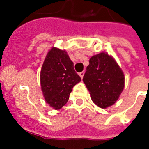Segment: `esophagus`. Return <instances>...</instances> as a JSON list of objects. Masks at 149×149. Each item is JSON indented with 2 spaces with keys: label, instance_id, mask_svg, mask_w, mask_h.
I'll list each match as a JSON object with an SVG mask.
<instances>
[{
  "label": "esophagus",
  "instance_id": "esophagus-1",
  "mask_svg": "<svg viewBox=\"0 0 149 149\" xmlns=\"http://www.w3.org/2000/svg\"><path fill=\"white\" fill-rule=\"evenodd\" d=\"M79 77H81V79H83V77H84V72H81L79 73Z\"/></svg>",
  "mask_w": 149,
  "mask_h": 149
}]
</instances>
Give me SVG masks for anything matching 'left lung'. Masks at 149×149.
<instances>
[{"label":"left lung","mask_w":149,"mask_h":149,"mask_svg":"<svg viewBox=\"0 0 149 149\" xmlns=\"http://www.w3.org/2000/svg\"><path fill=\"white\" fill-rule=\"evenodd\" d=\"M84 76L91 99L100 108L113 105L125 87L124 72L112 56L101 52L92 56Z\"/></svg>","instance_id":"obj_1"}]
</instances>
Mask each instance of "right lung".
<instances>
[{"instance_id": "right-lung-1", "label": "right lung", "mask_w": 149, "mask_h": 149, "mask_svg": "<svg viewBox=\"0 0 149 149\" xmlns=\"http://www.w3.org/2000/svg\"><path fill=\"white\" fill-rule=\"evenodd\" d=\"M81 81L73 63L65 50L52 47L43 63L40 73L41 88L50 107L62 108L70 98L72 87Z\"/></svg>"}]
</instances>
